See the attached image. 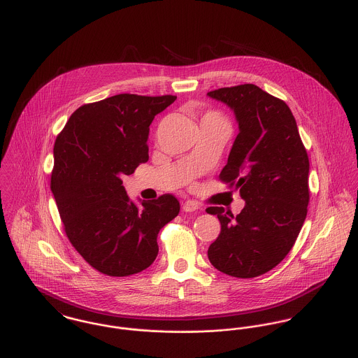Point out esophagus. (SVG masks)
<instances>
[{"mask_svg": "<svg viewBox=\"0 0 358 358\" xmlns=\"http://www.w3.org/2000/svg\"><path fill=\"white\" fill-rule=\"evenodd\" d=\"M198 203L196 202H194V201H187V202H184L182 203V210L184 212H195V210H198Z\"/></svg>", "mask_w": 358, "mask_h": 358, "instance_id": "1", "label": "esophagus"}]
</instances>
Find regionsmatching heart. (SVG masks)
I'll return each mask as SVG.
<instances>
[{
	"label": "heart",
	"instance_id": "heart-1",
	"mask_svg": "<svg viewBox=\"0 0 358 358\" xmlns=\"http://www.w3.org/2000/svg\"><path fill=\"white\" fill-rule=\"evenodd\" d=\"M202 120H210V122H215L217 124H222V126H227V120H225V117L221 115V113H218V112H209V113H206L205 116H203V119ZM228 127V126H227Z\"/></svg>",
	"mask_w": 358,
	"mask_h": 358
}]
</instances>
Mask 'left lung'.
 <instances>
[{"mask_svg": "<svg viewBox=\"0 0 358 358\" xmlns=\"http://www.w3.org/2000/svg\"><path fill=\"white\" fill-rule=\"evenodd\" d=\"M208 95L235 113L239 134L220 180L245 201L236 217L224 208H208L221 224L208 256L227 275L255 278L285 259L303 227L310 201L308 156L282 99L255 84L218 88Z\"/></svg>", "mask_w": 358, "mask_h": 358, "instance_id": "1", "label": "left lung"}]
</instances>
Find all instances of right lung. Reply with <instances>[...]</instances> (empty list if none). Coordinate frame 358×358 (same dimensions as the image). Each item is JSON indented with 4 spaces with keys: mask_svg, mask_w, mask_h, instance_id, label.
<instances>
[{
    "mask_svg": "<svg viewBox=\"0 0 358 358\" xmlns=\"http://www.w3.org/2000/svg\"><path fill=\"white\" fill-rule=\"evenodd\" d=\"M176 99L119 94L85 103L57 137L51 191L64 229L81 257L109 277L148 268L159 231L180 212L170 194L138 208L122 181L148 162L149 126Z\"/></svg>",
    "mask_w": 358,
    "mask_h": 358,
    "instance_id": "right-lung-1",
    "label": "right lung"
}]
</instances>
